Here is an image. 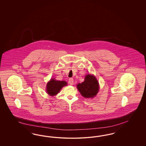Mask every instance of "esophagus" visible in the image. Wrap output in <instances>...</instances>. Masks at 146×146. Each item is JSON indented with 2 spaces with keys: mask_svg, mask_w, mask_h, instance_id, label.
<instances>
[{
  "mask_svg": "<svg viewBox=\"0 0 146 146\" xmlns=\"http://www.w3.org/2000/svg\"><path fill=\"white\" fill-rule=\"evenodd\" d=\"M68 82L71 85H73V83H74V80L72 78H70L69 80H68Z\"/></svg>",
  "mask_w": 146,
  "mask_h": 146,
  "instance_id": "1",
  "label": "esophagus"
}]
</instances>
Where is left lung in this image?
<instances>
[{"instance_id":"obj_1","label":"left lung","mask_w":146,"mask_h":146,"mask_svg":"<svg viewBox=\"0 0 146 146\" xmlns=\"http://www.w3.org/2000/svg\"><path fill=\"white\" fill-rule=\"evenodd\" d=\"M77 88L83 97L92 98L99 91V84L94 75L87 74L82 83L77 84Z\"/></svg>"}]
</instances>
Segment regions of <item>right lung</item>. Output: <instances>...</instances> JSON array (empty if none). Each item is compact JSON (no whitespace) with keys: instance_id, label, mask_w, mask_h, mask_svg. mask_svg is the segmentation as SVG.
Returning a JSON list of instances; mask_svg holds the SVG:
<instances>
[{"instance_id":"right-lung-1","label":"right lung","mask_w":146,"mask_h":146,"mask_svg":"<svg viewBox=\"0 0 146 146\" xmlns=\"http://www.w3.org/2000/svg\"><path fill=\"white\" fill-rule=\"evenodd\" d=\"M67 83L65 81L56 80L54 78L51 79L47 83L46 92L49 95L52 96H55L64 86H66Z\"/></svg>"}]
</instances>
